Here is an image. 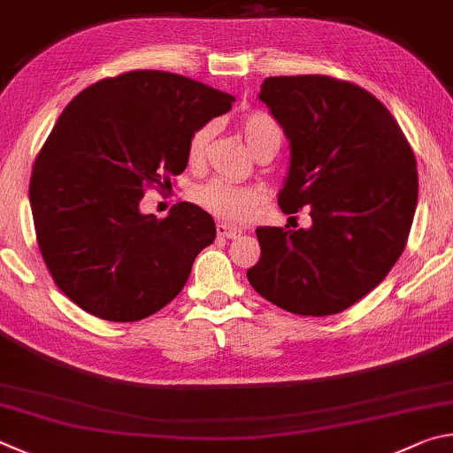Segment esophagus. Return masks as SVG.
<instances>
[{
    "label": "esophagus",
    "mask_w": 453,
    "mask_h": 453,
    "mask_svg": "<svg viewBox=\"0 0 453 453\" xmlns=\"http://www.w3.org/2000/svg\"><path fill=\"white\" fill-rule=\"evenodd\" d=\"M217 234L220 239H236V236L242 234V228H236L233 225H226V222H219L217 225Z\"/></svg>",
    "instance_id": "obj_1"
}]
</instances>
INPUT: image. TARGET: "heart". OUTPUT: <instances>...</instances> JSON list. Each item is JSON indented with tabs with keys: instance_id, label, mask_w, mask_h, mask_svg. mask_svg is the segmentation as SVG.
<instances>
[{
	"instance_id": "b5f03b06",
	"label": "heart",
	"mask_w": 453,
	"mask_h": 453,
	"mask_svg": "<svg viewBox=\"0 0 453 453\" xmlns=\"http://www.w3.org/2000/svg\"><path fill=\"white\" fill-rule=\"evenodd\" d=\"M241 131L244 141L252 149L257 157L266 149L279 150L280 147V127L271 115L260 113V111H250V113L241 119ZM214 134V125L206 123L190 134L187 147V161L196 169L206 161L209 153L211 139ZM195 201L198 206H203L206 212L214 217L242 222L249 220L257 212L260 204V193L252 187L234 185L228 180H209L204 185L195 188Z\"/></svg>"
}]
</instances>
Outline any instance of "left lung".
Wrapping results in <instances>:
<instances>
[{
	"label": "left lung",
	"mask_w": 453,
	"mask_h": 453,
	"mask_svg": "<svg viewBox=\"0 0 453 453\" xmlns=\"http://www.w3.org/2000/svg\"><path fill=\"white\" fill-rule=\"evenodd\" d=\"M266 103L290 141L282 212L312 226H258L250 287L300 316L338 314L374 290L406 249L418 204L416 157L382 103L328 75L266 77Z\"/></svg>",
	"instance_id": "1"
}]
</instances>
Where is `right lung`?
Returning a JSON list of instances; mask_svg holds the SVG:
<instances>
[{"instance_id":"1","label":"right lung","mask_w":453,"mask_h":453,"mask_svg":"<svg viewBox=\"0 0 453 453\" xmlns=\"http://www.w3.org/2000/svg\"><path fill=\"white\" fill-rule=\"evenodd\" d=\"M234 97L166 71H127L83 89L63 109L29 180L37 244L67 298L97 319L134 322L179 295L212 217L177 203L142 214L147 187L187 169L188 139Z\"/></svg>"}]
</instances>
